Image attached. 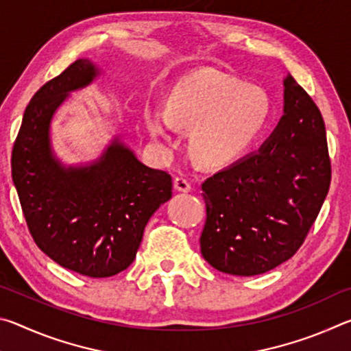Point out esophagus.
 Wrapping results in <instances>:
<instances>
[{
	"label": "esophagus",
	"mask_w": 351,
	"mask_h": 351,
	"mask_svg": "<svg viewBox=\"0 0 351 351\" xmlns=\"http://www.w3.org/2000/svg\"><path fill=\"white\" fill-rule=\"evenodd\" d=\"M173 184H175V189L178 190V192H190V189H192V184H190L187 178L182 175L176 176Z\"/></svg>",
	"instance_id": "esophagus-1"
}]
</instances>
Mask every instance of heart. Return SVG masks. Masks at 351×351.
Segmentation results:
<instances>
[{"mask_svg":"<svg viewBox=\"0 0 351 351\" xmlns=\"http://www.w3.org/2000/svg\"><path fill=\"white\" fill-rule=\"evenodd\" d=\"M271 102L261 88L215 69H199L176 82L167 108L145 110L153 136L190 128V147L207 164H218L251 147L268 123Z\"/></svg>","mask_w":351,"mask_h":351,"instance_id":"b5f03b06","label":"heart"}]
</instances>
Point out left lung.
<instances>
[{
    "instance_id": "1",
    "label": "left lung",
    "mask_w": 351,
    "mask_h": 351,
    "mask_svg": "<svg viewBox=\"0 0 351 351\" xmlns=\"http://www.w3.org/2000/svg\"><path fill=\"white\" fill-rule=\"evenodd\" d=\"M285 114L271 138L203 182L201 254L232 276H258L304 245L331 182L320 110L293 75L285 79Z\"/></svg>"
}]
</instances>
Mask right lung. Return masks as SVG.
I'll use <instances>...</instances> for the list:
<instances>
[{"label": "right lung", "instance_id": "1", "mask_svg": "<svg viewBox=\"0 0 351 351\" xmlns=\"http://www.w3.org/2000/svg\"><path fill=\"white\" fill-rule=\"evenodd\" d=\"M99 73L80 58L34 94L12 148V180L32 239L77 274L102 278L133 263L148 219L171 198V176L138 161L116 139L96 164L64 169L52 154L49 123L69 91Z\"/></svg>", "mask_w": 351, "mask_h": 351}]
</instances>
